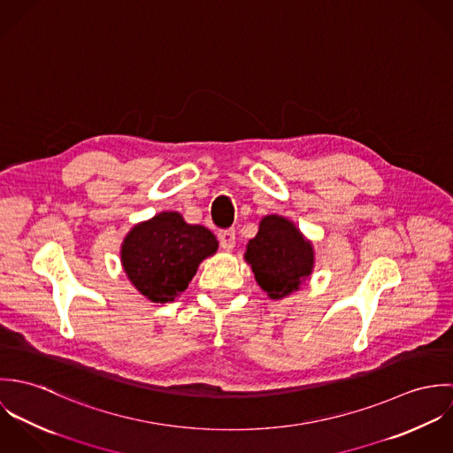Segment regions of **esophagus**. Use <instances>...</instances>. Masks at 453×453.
Wrapping results in <instances>:
<instances>
[{"mask_svg":"<svg viewBox=\"0 0 453 453\" xmlns=\"http://www.w3.org/2000/svg\"><path fill=\"white\" fill-rule=\"evenodd\" d=\"M218 239H219L221 248L226 250V251H230V250H234V246H235V230H234V228L221 230V232L218 234Z\"/></svg>","mask_w":453,"mask_h":453,"instance_id":"1","label":"esophagus"}]
</instances>
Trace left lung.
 Instances as JSON below:
<instances>
[{"label":"left lung","mask_w":453,"mask_h":453,"mask_svg":"<svg viewBox=\"0 0 453 453\" xmlns=\"http://www.w3.org/2000/svg\"><path fill=\"white\" fill-rule=\"evenodd\" d=\"M244 258L251 265L259 288L272 300L298 291L314 268L312 244L289 219L277 214L259 221L258 234L248 242Z\"/></svg>","instance_id":"8db88e82"}]
</instances>
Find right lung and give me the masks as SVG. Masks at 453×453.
I'll return each instance as SVG.
<instances>
[{
    "label": "right lung",
    "instance_id": "right-lung-1",
    "mask_svg": "<svg viewBox=\"0 0 453 453\" xmlns=\"http://www.w3.org/2000/svg\"><path fill=\"white\" fill-rule=\"evenodd\" d=\"M218 251V241L202 225H188L180 212H160L135 225L124 239L120 258L134 288L155 303L183 293L202 259Z\"/></svg>",
    "mask_w": 453,
    "mask_h": 453
}]
</instances>
